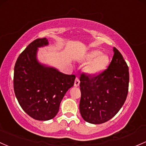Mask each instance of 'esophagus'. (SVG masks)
Wrapping results in <instances>:
<instances>
[{"mask_svg":"<svg viewBox=\"0 0 146 146\" xmlns=\"http://www.w3.org/2000/svg\"><path fill=\"white\" fill-rule=\"evenodd\" d=\"M80 85V80L78 78H76L75 80V82H74V86L75 87H78Z\"/></svg>","mask_w":146,"mask_h":146,"instance_id":"esophagus-1","label":"esophagus"}]
</instances>
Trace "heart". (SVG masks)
I'll return each instance as SVG.
<instances>
[{
  "mask_svg": "<svg viewBox=\"0 0 146 146\" xmlns=\"http://www.w3.org/2000/svg\"><path fill=\"white\" fill-rule=\"evenodd\" d=\"M85 61L88 62L85 70L89 76H97L105 71L109 66V56L100 50H94L87 53Z\"/></svg>",
  "mask_w": 146,
  "mask_h": 146,
  "instance_id": "obj_1",
  "label": "heart"
}]
</instances>
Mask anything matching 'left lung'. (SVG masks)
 I'll return each mask as SVG.
<instances>
[{"mask_svg":"<svg viewBox=\"0 0 146 146\" xmlns=\"http://www.w3.org/2000/svg\"><path fill=\"white\" fill-rule=\"evenodd\" d=\"M80 80V112L86 122L104 123L114 117L125 104L129 81V68L115 47L108 69L94 78L82 74Z\"/></svg>","mask_w":146,"mask_h":146,"instance_id":"8db88e82","label":"left lung"}]
</instances>
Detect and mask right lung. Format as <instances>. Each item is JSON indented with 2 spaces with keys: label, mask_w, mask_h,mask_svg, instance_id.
I'll return each mask as SVG.
<instances>
[{
  "label": "right lung",
  "mask_w": 146,
  "mask_h": 146,
  "mask_svg": "<svg viewBox=\"0 0 146 146\" xmlns=\"http://www.w3.org/2000/svg\"><path fill=\"white\" fill-rule=\"evenodd\" d=\"M49 45L46 38L30 43L18 57L14 70V90L22 109L37 120L52 119L61 101L74 85L76 76L61 73L38 59V48Z\"/></svg>",
  "instance_id": "right-lung-1"
}]
</instances>
